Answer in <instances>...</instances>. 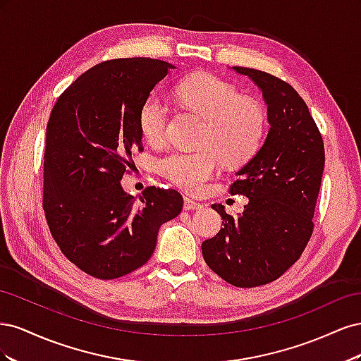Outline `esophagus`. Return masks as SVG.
Masks as SVG:
<instances>
[{"label":"esophagus","instance_id":"obj_1","mask_svg":"<svg viewBox=\"0 0 361 361\" xmlns=\"http://www.w3.org/2000/svg\"><path fill=\"white\" fill-rule=\"evenodd\" d=\"M183 207L187 211H200L202 209V204L200 203H197V202H194V200H191V199H188V197H185V200H183Z\"/></svg>","mask_w":361,"mask_h":361}]
</instances>
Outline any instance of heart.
Returning a JSON list of instances; mask_svg holds the SVG:
<instances>
[{
  "mask_svg": "<svg viewBox=\"0 0 361 361\" xmlns=\"http://www.w3.org/2000/svg\"><path fill=\"white\" fill-rule=\"evenodd\" d=\"M179 99L206 120L197 152L173 150L158 161V173L180 190L202 192L226 164H241L259 149L265 134V111L243 97L236 87L209 73H197L178 85ZM170 110L161 94H150L138 111V126L150 145L167 138Z\"/></svg>",
  "mask_w": 361,
  "mask_h": 361,
  "instance_id": "1",
  "label": "heart"
}]
</instances>
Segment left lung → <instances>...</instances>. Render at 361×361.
<instances>
[{
    "label": "left lung",
    "instance_id": "obj_1",
    "mask_svg": "<svg viewBox=\"0 0 361 361\" xmlns=\"http://www.w3.org/2000/svg\"><path fill=\"white\" fill-rule=\"evenodd\" d=\"M233 71L262 90L271 128L264 146L228 188L232 195L248 197L244 212L235 218L223 204H212L224 227L206 239L202 253L227 283L256 288L285 274L307 245L325 152L307 105L290 84L256 69Z\"/></svg>",
    "mask_w": 361,
    "mask_h": 361
}]
</instances>
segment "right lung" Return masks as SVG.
I'll use <instances>...</instances> for the list:
<instances>
[{
    "label": "right lung",
    "instance_id": "right-lung-1",
    "mask_svg": "<svg viewBox=\"0 0 361 361\" xmlns=\"http://www.w3.org/2000/svg\"><path fill=\"white\" fill-rule=\"evenodd\" d=\"M174 69L114 59L76 78L54 105L43 150V211L61 253L85 274L123 277L154 255L159 227L180 211L176 190L147 187L140 202L120 180L143 152L138 111Z\"/></svg>",
    "mask_w": 361,
    "mask_h": 361
}]
</instances>
